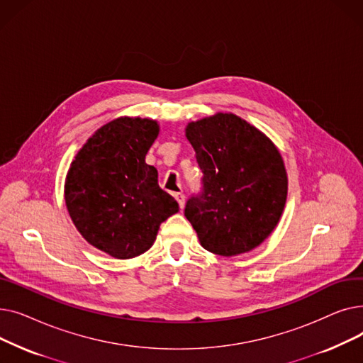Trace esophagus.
I'll return each mask as SVG.
<instances>
[{"instance_id":"obj_1","label":"esophagus","mask_w":363,"mask_h":363,"mask_svg":"<svg viewBox=\"0 0 363 363\" xmlns=\"http://www.w3.org/2000/svg\"><path fill=\"white\" fill-rule=\"evenodd\" d=\"M175 199H177V201L179 204V208H184V206H185V196L182 193H177Z\"/></svg>"}]
</instances>
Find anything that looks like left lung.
<instances>
[{
	"instance_id": "left-lung-1",
	"label": "left lung",
	"mask_w": 363,
	"mask_h": 363,
	"mask_svg": "<svg viewBox=\"0 0 363 363\" xmlns=\"http://www.w3.org/2000/svg\"><path fill=\"white\" fill-rule=\"evenodd\" d=\"M185 135L203 172L200 193L185 204L206 250H253L277 226L287 200V172L269 138L231 113L191 122Z\"/></svg>"
}]
</instances>
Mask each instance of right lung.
I'll list each match as a JSON object with an SVG mask.
<instances>
[{
	"mask_svg": "<svg viewBox=\"0 0 363 363\" xmlns=\"http://www.w3.org/2000/svg\"><path fill=\"white\" fill-rule=\"evenodd\" d=\"M157 135L155 121L121 118L95 132L70 164L69 215L89 244L113 257L147 252L160 223L179 208L159 186L156 167L145 163Z\"/></svg>",
	"mask_w": 363,
	"mask_h": 363,
	"instance_id": "add662e5",
	"label": "right lung"
}]
</instances>
